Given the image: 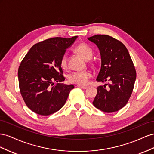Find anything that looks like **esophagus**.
Instances as JSON below:
<instances>
[{
  "label": "esophagus",
  "instance_id": "obj_1",
  "mask_svg": "<svg viewBox=\"0 0 154 154\" xmlns=\"http://www.w3.org/2000/svg\"><path fill=\"white\" fill-rule=\"evenodd\" d=\"M77 87L79 88H81V89H84V90H86L88 88L87 86H81V85H77Z\"/></svg>",
  "mask_w": 154,
  "mask_h": 154
}]
</instances>
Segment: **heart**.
Masks as SVG:
<instances>
[{
    "label": "heart",
    "instance_id": "1",
    "mask_svg": "<svg viewBox=\"0 0 154 154\" xmlns=\"http://www.w3.org/2000/svg\"><path fill=\"white\" fill-rule=\"evenodd\" d=\"M75 51L85 60L91 59L94 55V50L92 48L85 43H81L78 45L75 48ZM60 65L63 69L68 68V57L66 54H64L60 57ZM91 77V73L90 72H77L70 74L68 76V80L70 82L74 84L85 85Z\"/></svg>",
    "mask_w": 154,
    "mask_h": 154
}]
</instances>
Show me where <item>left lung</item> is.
Wrapping results in <instances>:
<instances>
[{
    "label": "left lung",
    "instance_id": "obj_1",
    "mask_svg": "<svg viewBox=\"0 0 154 154\" xmlns=\"http://www.w3.org/2000/svg\"><path fill=\"white\" fill-rule=\"evenodd\" d=\"M100 50L101 68L97 81L110 83L97 88L94 106L104 112L119 111L128 103L132 93L136 71L128 50L121 41L107 35L88 38Z\"/></svg>",
    "mask_w": 154,
    "mask_h": 154
}]
</instances>
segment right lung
<instances>
[{
    "label": "right lung",
    "instance_id": "add662e5",
    "mask_svg": "<svg viewBox=\"0 0 154 154\" xmlns=\"http://www.w3.org/2000/svg\"><path fill=\"white\" fill-rule=\"evenodd\" d=\"M77 37H54L39 42L21 61L18 70L20 92L26 106L35 113L46 116L57 112L74 88L72 85L59 83L65 80L60 59Z\"/></svg>",
    "mask_w": 154,
    "mask_h": 154
}]
</instances>
